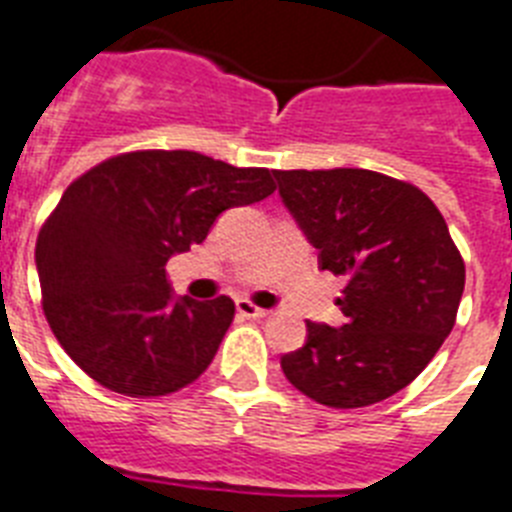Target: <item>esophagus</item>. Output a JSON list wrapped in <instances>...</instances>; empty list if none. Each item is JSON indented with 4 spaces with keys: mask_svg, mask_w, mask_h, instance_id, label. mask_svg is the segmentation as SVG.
I'll return each instance as SVG.
<instances>
[{
    "mask_svg": "<svg viewBox=\"0 0 512 512\" xmlns=\"http://www.w3.org/2000/svg\"><path fill=\"white\" fill-rule=\"evenodd\" d=\"M236 313L242 315V318H252V321H260V318H265V315H268V310H265V307L252 305L249 299H239V302H236Z\"/></svg>",
    "mask_w": 512,
    "mask_h": 512,
    "instance_id": "1",
    "label": "esophagus"
}]
</instances>
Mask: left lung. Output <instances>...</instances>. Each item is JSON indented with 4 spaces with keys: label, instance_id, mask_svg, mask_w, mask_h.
<instances>
[{
    "label": "left lung",
    "instance_id": "obj_1",
    "mask_svg": "<svg viewBox=\"0 0 512 512\" xmlns=\"http://www.w3.org/2000/svg\"><path fill=\"white\" fill-rule=\"evenodd\" d=\"M278 194L318 265L347 278L339 328L307 323L281 357L294 389L350 410L405 389L458 318L465 263L442 213L418 186L363 168L273 170Z\"/></svg>",
    "mask_w": 512,
    "mask_h": 512
}]
</instances>
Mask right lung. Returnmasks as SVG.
<instances>
[{"mask_svg":"<svg viewBox=\"0 0 512 512\" xmlns=\"http://www.w3.org/2000/svg\"><path fill=\"white\" fill-rule=\"evenodd\" d=\"M276 191L268 168L189 149H139L65 189L36 239L41 307L70 360L126 397H162L213 363L236 307L173 299L165 263L205 242L228 207Z\"/></svg>","mask_w":512,"mask_h":512,"instance_id":"right-lung-1","label":"right lung"}]
</instances>
